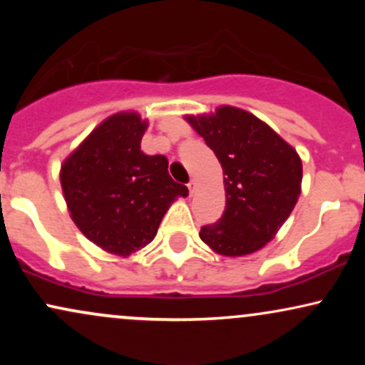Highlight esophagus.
Returning a JSON list of instances; mask_svg holds the SVG:
<instances>
[{
    "instance_id": "obj_1",
    "label": "esophagus",
    "mask_w": 365,
    "mask_h": 365,
    "mask_svg": "<svg viewBox=\"0 0 365 365\" xmlns=\"http://www.w3.org/2000/svg\"><path fill=\"white\" fill-rule=\"evenodd\" d=\"M187 187H188V192H190V195L194 194V192L197 190V183L194 182V180H190V182H188V185H187Z\"/></svg>"
}]
</instances>
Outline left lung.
I'll use <instances>...</instances> for the list:
<instances>
[{
    "mask_svg": "<svg viewBox=\"0 0 365 365\" xmlns=\"http://www.w3.org/2000/svg\"><path fill=\"white\" fill-rule=\"evenodd\" d=\"M185 120L215 150L225 175V212L200 228V240L226 257L262 249L299 200V154L269 125L240 108L221 106Z\"/></svg>",
    "mask_w": 365,
    "mask_h": 365,
    "instance_id": "8db88e82",
    "label": "left lung"
}]
</instances>
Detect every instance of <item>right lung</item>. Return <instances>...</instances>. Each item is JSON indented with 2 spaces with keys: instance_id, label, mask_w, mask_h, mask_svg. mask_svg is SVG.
Segmentation results:
<instances>
[{
  "instance_id": "1",
  "label": "right lung",
  "mask_w": 365,
  "mask_h": 365,
  "mask_svg": "<svg viewBox=\"0 0 365 365\" xmlns=\"http://www.w3.org/2000/svg\"><path fill=\"white\" fill-rule=\"evenodd\" d=\"M148 120L116 113L63 161L60 180L77 228L106 252L128 257L156 237L159 223L188 188L173 182L168 159L148 156L140 140Z\"/></svg>"
}]
</instances>
